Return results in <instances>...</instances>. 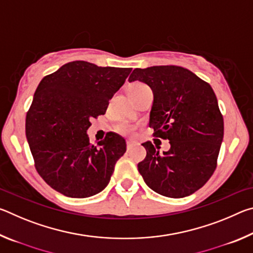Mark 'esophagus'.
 <instances>
[{
	"label": "esophagus",
	"mask_w": 253,
	"mask_h": 253,
	"mask_svg": "<svg viewBox=\"0 0 253 253\" xmlns=\"http://www.w3.org/2000/svg\"><path fill=\"white\" fill-rule=\"evenodd\" d=\"M126 145H127V149H130L135 145V142H134V140H131V139H128L126 142Z\"/></svg>",
	"instance_id": "34e87169"
}]
</instances>
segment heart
<instances>
[{"label":"heart","instance_id":"1","mask_svg":"<svg viewBox=\"0 0 253 253\" xmlns=\"http://www.w3.org/2000/svg\"><path fill=\"white\" fill-rule=\"evenodd\" d=\"M146 89H148V87L146 84H144L142 83H132L131 84L128 85V95H136V93L138 92H142L143 90H146ZM131 126L129 125H121L119 126V130L123 131V132H129L131 131Z\"/></svg>","mask_w":253,"mask_h":253}]
</instances>
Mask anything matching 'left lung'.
<instances>
[{
  "label": "left lung",
  "mask_w": 253,
  "mask_h": 253,
  "mask_svg": "<svg viewBox=\"0 0 253 253\" xmlns=\"http://www.w3.org/2000/svg\"><path fill=\"white\" fill-rule=\"evenodd\" d=\"M128 80L151 87L149 127L170 144L168 152L160 153V146L144 143L147 154L138 172L158 194L174 199L193 194L215 170L223 140V117L212 87L177 66L136 68Z\"/></svg>",
  "instance_id": "left-lung-1"
}]
</instances>
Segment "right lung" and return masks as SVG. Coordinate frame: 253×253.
<instances>
[{
    "label": "right lung",
    "mask_w": 253,
    "mask_h": 253,
    "mask_svg": "<svg viewBox=\"0 0 253 253\" xmlns=\"http://www.w3.org/2000/svg\"><path fill=\"white\" fill-rule=\"evenodd\" d=\"M130 71L72 61L40 81L27 114L25 135L38 173L59 193L84 199L108 185L126 142L108 132L95 146L87 130L92 118L105 115Z\"/></svg>",
    "instance_id": "1"
}]
</instances>
